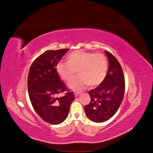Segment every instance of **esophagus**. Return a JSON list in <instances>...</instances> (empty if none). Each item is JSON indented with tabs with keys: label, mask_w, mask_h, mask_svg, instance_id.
<instances>
[{
	"label": "esophagus",
	"mask_w": 153,
	"mask_h": 153,
	"mask_svg": "<svg viewBox=\"0 0 153 153\" xmlns=\"http://www.w3.org/2000/svg\"><path fill=\"white\" fill-rule=\"evenodd\" d=\"M81 93L80 92H78V91H75V92H74V94H75V97H77L78 95H79Z\"/></svg>",
	"instance_id": "1"
}]
</instances>
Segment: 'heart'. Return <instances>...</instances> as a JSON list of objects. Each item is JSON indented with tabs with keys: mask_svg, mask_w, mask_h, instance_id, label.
Here are the masks:
<instances>
[{
	"mask_svg": "<svg viewBox=\"0 0 153 153\" xmlns=\"http://www.w3.org/2000/svg\"><path fill=\"white\" fill-rule=\"evenodd\" d=\"M76 71L79 75L69 82L70 89L80 90L88 85L98 86L102 84L107 74V59L101 53L77 50L68 55L67 61L60 62L57 66L59 75L67 82Z\"/></svg>",
	"mask_w": 153,
	"mask_h": 153,
	"instance_id": "1",
	"label": "heart"
}]
</instances>
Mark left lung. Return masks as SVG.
I'll return each instance as SVG.
<instances>
[{
	"label": "left lung",
	"mask_w": 153,
	"mask_h": 153,
	"mask_svg": "<svg viewBox=\"0 0 153 153\" xmlns=\"http://www.w3.org/2000/svg\"><path fill=\"white\" fill-rule=\"evenodd\" d=\"M109 65L105 80L89 91L91 102L84 110L87 117L95 123L107 121L117 112L124 94L125 82L122 68L117 59L105 51Z\"/></svg>",
	"instance_id": "8db88e82"
}]
</instances>
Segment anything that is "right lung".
I'll return each instance as SVG.
<instances>
[{
    "label": "right lung",
    "mask_w": 153,
    "mask_h": 153,
    "mask_svg": "<svg viewBox=\"0 0 153 153\" xmlns=\"http://www.w3.org/2000/svg\"><path fill=\"white\" fill-rule=\"evenodd\" d=\"M68 50L46 51L32 64L29 72L27 87L32 105L41 119L52 124L65 121L75 100L73 92L57 97L66 87L60 79L56 66Z\"/></svg>",
    "instance_id": "1"
}]
</instances>
